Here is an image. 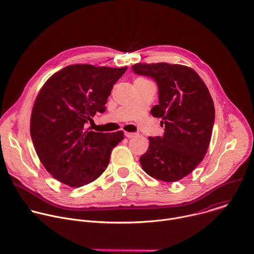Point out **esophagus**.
I'll return each mask as SVG.
<instances>
[{"instance_id": "obj_1", "label": "esophagus", "mask_w": 254, "mask_h": 254, "mask_svg": "<svg viewBox=\"0 0 254 254\" xmlns=\"http://www.w3.org/2000/svg\"><path fill=\"white\" fill-rule=\"evenodd\" d=\"M125 134H126V136L128 137V138H131V137L136 136V133H134V132H127V131Z\"/></svg>"}]
</instances>
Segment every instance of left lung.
<instances>
[{
    "label": "left lung",
    "mask_w": 254,
    "mask_h": 254,
    "mask_svg": "<svg viewBox=\"0 0 254 254\" xmlns=\"http://www.w3.org/2000/svg\"><path fill=\"white\" fill-rule=\"evenodd\" d=\"M133 72L152 77L158 105L150 113L160 118L162 136H149L148 149L139 157L151 178L174 183L190 175L203 159L212 134L214 105L207 87L190 67L166 63L135 64Z\"/></svg>",
    "instance_id": "1"
}]
</instances>
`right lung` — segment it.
Wrapping results in <instances>:
<instances>
[{
  "mask_svg": "<svg viewBox=\"0 0 254 254\" xmlns=\"http://www.w3.org/2000/svg\"><path fill=\"white\" fill-rule=\"evenodd\" d=\"M127 68L70 64L41 89L32 111L31 136L41 162L59 182L79 188L106 171L124 132H96L86 124L106 111L114 84Z\"/></svg>",
  "mask_w": 254,
  "mask_h": 254,
  "instance_id": "1",
  "label": "right lung"
}]
</instances>
